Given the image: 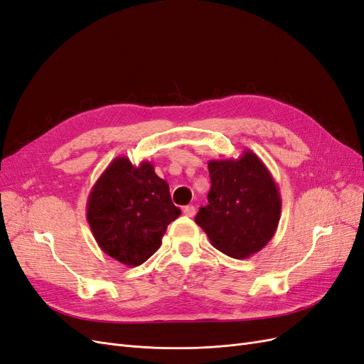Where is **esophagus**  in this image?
Returning <instances> with one entry per match:
<instances>
[{
	"label": "esophagus",
	"mask_w": 364,
	"mask_h": 364,
	"mask_svg": "<svg viewBox=\"0 0 364 364\" xmlns=\"http://www.w3.org/2000/svg\"><path fill=\"white\" fill-rule=\"evenodd\" d=\"M183 214L186 215V217H194V214H196V208L194 206H185L183 208Z\"/></svg>",
	"instance_id": "1"
}]
</instances>
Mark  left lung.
<instances>
[{"mask_svg":"<svg viewBox=\"0 0 364 364\" xmlns=\"http://www.w3.org/2000/svg\"><path fill=\"white\" fill-rule=\"evenodd\" d=\"M208 168L211 191L196 223L225 255H255L277 232L281 218V194L272 173L249 149L237 159L209 161Z\"/></svg>","mask_w":364,"mask_h":364,"instance_id":"obj_1","label":"left lung"}]
</instances>
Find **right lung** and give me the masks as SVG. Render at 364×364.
Instances as JSON below:
<instances>
[{
    "label": "right lung",
    "mask_w": 364,
    "mask_h": 364,
    "mask_svg": "<svg viewBox=\"0 0 364 364\" xmlns=\"http://www.w3.org/2000/svg\"><path fill=\"white\" fill-rule=\"evenodd\" d=\"M179 215L168 183L153 164L134 165L127 156L107 165L86 202V220L97 245L129 267L141 266L161 247L167 226Z\"/></svg>",
    "instance_id": "add662e5"
}]
</instances>
